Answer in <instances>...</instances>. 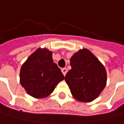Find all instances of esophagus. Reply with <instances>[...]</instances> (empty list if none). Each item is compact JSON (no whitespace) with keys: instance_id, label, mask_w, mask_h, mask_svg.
<instances>
[{"instance_id":"34e87169","label":"esophagus","mask_w":124,"mask_h":124,"mask_svg":"<svg viewBox=\"0 0 124 124\" xmlns=\"http://www.w3.org/2000/svg\"><path fill=\"white\" fill-rule=\"evenodd\" d=\"M62 74H64V76H65V74H66L67 72H68V69L65 68H62Z\"/></svg>"}]
</instances>
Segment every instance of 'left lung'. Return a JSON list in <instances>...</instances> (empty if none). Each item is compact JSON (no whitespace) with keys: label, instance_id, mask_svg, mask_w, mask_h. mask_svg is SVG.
<instances>
[{"label":"left lung","instance_id":"1","mask_svg":"<svg viewBox=\"0 0 124 124\" xmlns=\"http://www.w3.org/2000/svg\"><path fill=\"white\" fill-rule=\"evenodd\" d=\"M71 69L65 77L70 92L80 102H91L96 99L106 84L104 66L91 51L79 50L70 58Z\"/></svg>","mask_w":124,"mask_h":124}]
</instances>
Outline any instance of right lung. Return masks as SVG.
I'll return each mask as SVG.
<instances>
[{"label":"right lung","instance_id":"obj_1","mask_svg":"<svg viewBox=\"0 0 124 124\" xmlns=\"http://www.w3.org/2000/svg\"><path fill=\"white\" fill-rule=\"evenodd\" d=\"M64 75L54 62L52 52L47 49L36 50L21 68L20 82L27 94L43 98L54 92Z\"/></svg>","mask_w":124,"mask_h":124}]
</instances>
